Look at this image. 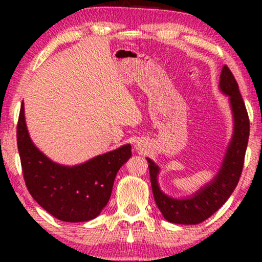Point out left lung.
I'll use <instances>...</instances> for the list:
<instances>
[{"mask_svg": "<svg viewBox=\"0 0 262 262\" xmlns=\"http://www.w3.org/2000/svg\"><path fill=\"white\" fill-rule=\"evenodd\" d=\"M220 87L224 94L230 96L235 131L217 177L192 198L174 199L161 192L157 185L159 167L148 159L154 198L163 217L170 223L199 224L207 220L227 202L241 178L249 138V117L237 82L228 66L222 69Z\"/></svg>", "mask_w": 262, "mask_h": 262, "instance_id": "1", "label": "left lung"}]
</instances>
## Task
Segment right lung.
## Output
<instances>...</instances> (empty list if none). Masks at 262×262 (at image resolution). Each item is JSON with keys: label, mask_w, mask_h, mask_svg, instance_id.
Returning a JSON list of instances; mask_svg holds the SVG:
<instances>
[{"label": "right lung", "mask_w": 262, "mask_h": 262, "mask_svg": "<svg viewBox=\"0 0 262 262\" xmlns=\"http://www.w3.org/2000/svg\"><path fill=\"white\" fill-rule=\"evenodd\" d=\"M25 184L33 199L57 220L87 222L108 203L114 179L131 157V145L96 156L75 167L53 163L32 143L25 123L24 102L16 126Z\"/></svg>", "instance_id": "1"}]
</instances>
